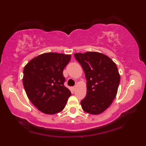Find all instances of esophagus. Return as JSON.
Wrapping results in <instances>:
<instances>
[{"label":"esophagus","mask_w":146,"mask_h":146,"mask_svg":"<svg viewBox=\"0 0 146 146\" xmlns=\"http://www.w3.org/2000/svg\"><path fill=\"white\" fill-rule=\"evenodd\" d=\"M72 90H73V91H74V90H75V89H76V86H73V87H72Z\"/></svg>","instance_id":"1"}]
</instances>
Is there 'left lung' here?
I'll return each mask as SVG.
<instances>
[{
    "mask_svg": "<svg viewBox=\"0 0 146 146\" xmlns=\"http://www.w3.org/2000/svg\"><path fill=\"white\" fill-rule=\"evenodd\" d=\"M86 78V96L81 101L83 110L97 115L104 111L116 96L120 76L117 66L106 55L87 52L74 54Z\"/></svg>",
    "mask_w": 146,
    "mask_h": 146,
    "instance_id": "obj_1",
    "label": "left lung"
}]
</instances>
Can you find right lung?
<instances>
[{
	"label": "right lung",
	"instance_id": "add662e5",
	"mask_svg": "<svg viewBox=\"0 0 146 146\" xmlns=\"http://www.w3.org/2000/svg\"><path fill=\"white\" fill-rule=\"evenodd\" d=\"M71 55L48 52L34 58L25 66L23 85L29 99L46 114H54L64 108L71 92L64 83L63 70Z\"/></svg>",
	"mask_w": 146,
	"mask_h": 146
}]
</instances>
